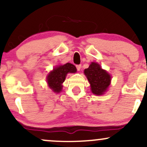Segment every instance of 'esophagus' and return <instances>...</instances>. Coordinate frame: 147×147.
<instances>
[{
	"label": "esophagus",
	"instance_id": "34e87169",
	"mask_svg": "<svg viewBox=\"0 0 147 147\" xmlns=\"http://www.w3.org/2000/svg\"><path fill=\"white\" fill-rule=\"evenodd\" d=\"M76 67H77V69L78 71H80L81 68H82V65H76Z\"/></svg>",
	"mask_w": 147,
	"mask_h": 147
}]
</instances>
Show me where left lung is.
I'll use <instances>...</instances> for the list:
<instances>
[{
  "instance_id": "8db88e82",
  "label": "left lung",
  "mask_w": 147,
  "mask_h": 147,
  "mask_svg": "<svg viewBox=\"0 0 147 147\" xmlns=\"http://www.w3.org/2000/svg\"><path fill=\"white\" fill-rule=\"evenodd\" d=\"M84 74L90 84L92 93L96 95H102L109 88L111 84V77L101 65L95 62H92L89 67L84 70Z\"/></svg>"
}]
</instances>
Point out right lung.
I'll return each instance as SVG.
<instances>
[{
  "mask_svg": "<svg viewBox=\"0 0 147 147\" xmlns=\"http://www.w3.org/2000/svg\"><path fill=\"white\" fill-rule=\"evenodd\" d=\"M77 68L73 64L67 63L64 65H57L47 76L48 86L53 92L59 93L62 90L63 83L68 73H75Z\"/></svg>",
  "mask_w": 147,
  "mask_h": 147,
  "instance_id": "obj_1",
  "label": "right lung"
}]
</instances>
